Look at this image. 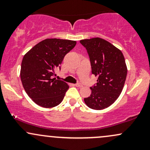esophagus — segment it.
<instances>
[{
  "mask_svg": "<svg viewBox=\"0 0 150 150\" xmlns=\"http://www.w3.org/2000/svg\"><path fill=\"white\" fill-rule=\"evenodd\" d=\"M75 86H76V87H82V85L80 83V82H77V83L75 84Z\"/></svg>",
  "mask_w": 150,
  "mask_h": 150,
  "instance_id": "34e87169",
  "label": "esophagus"
}]
</instances>
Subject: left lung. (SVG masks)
Listing matches in <instances>:
<instances>
[{
    "label": "left lung",
    "instance_id": "1",
    "mask_svg": "<svg viewBox=\"0 0 150 150\" xmlns=\"http://www.w3.org/2000/svg\"><path fill=\"white\" fill-rule=\"evenodd\" d=\"M80 42L88 53L92 74L98 77L97 83L90 87L92 94L84 101L92 109H104L114 103L123 90L127 75L124 56L119 49L101 38Z\"/></svg>",
    "mask_w": 150,
    "mask_h": 150
}]
</instances>
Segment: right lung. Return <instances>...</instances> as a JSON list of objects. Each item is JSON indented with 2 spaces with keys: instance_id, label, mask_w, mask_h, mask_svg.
Returning a JSON list of instances; mask_svg holds the SVG:
<instances>
[{
  "instance_id": "add662e5",
  "label": "right lung",
  "mask_w": 150,
  "mask_h": 150,
  "mask_svg": "<svg viewBox=\"0 0 150 150\" xmlns=\"http://www.w3.org/2000/svg\"><path fill=\"white\" fill-rule=\"evenodd\" d=\"M76 45L75 41L46 39L24 56L20 77L26 93L34 103L44 108L61 104L69 86L54 76L61 70L65 56Z\"/></svg>"
}]
</instances>
